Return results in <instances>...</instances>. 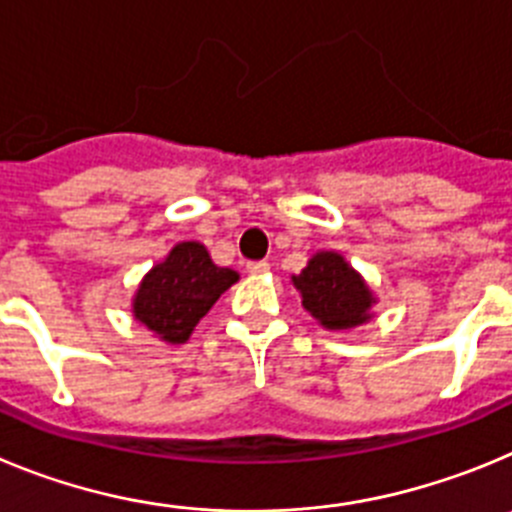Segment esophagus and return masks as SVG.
<instances>
[{"mask_svg": "<svg viewBox=\"0 0 512 512\" xmlns=\"http://www.w3.org/2000/svg\"><path fill=\"white\" fill-rule=\"evenodd\" d=\"M247 273H250V275H265V273H270V262H265V260L247 262Z\"/></svg>", "mask_w": 512, "mask_h": 512, "instance_id": "obj_1", "label": "esophagus"}]
</instances>
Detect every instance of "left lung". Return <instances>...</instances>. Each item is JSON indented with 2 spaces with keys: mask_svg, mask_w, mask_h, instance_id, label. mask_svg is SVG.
Segmentation results:
<instances>
[{
  "mask_svg": "<svg viewBox=\"0 0 512 512\" xmlns=\"http://www.w3.org/2000/svg\"><path fill=\"white\" fill-rule=\"evenodd\" d=\"M293 285L301 293L303 308L324 329H354L372 319L375 296L339 252H316L301 273L293 275Z\"/></svg>",
  "mask_w": 512,
  "mask_h": 512,
  "instance_id": "left-lung-1",
  "label": "left lung"
}]
</instances>
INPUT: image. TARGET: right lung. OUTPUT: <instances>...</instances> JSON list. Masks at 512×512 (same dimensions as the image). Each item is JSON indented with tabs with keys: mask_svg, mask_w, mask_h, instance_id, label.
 Here are the masks:
<instances>
[{
	"mask_svg": "<svg viewBox=\"0 0 512 512\" xmlns=\"http://www.w3.org/2000/svg\"><path fill=\"white\" fill-rule=\"evenodd\" d=\"M237 280L234 270L214 265L201 242H178L142 278L132 298V313L163 342L183 344L193 334V326Z\"/></svg>",
	"mask_w": 512,
	"mask_h": 512,
	"instance_id": "add662e5",
	"label": "right lung"
}]
</instances>
